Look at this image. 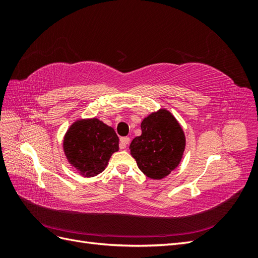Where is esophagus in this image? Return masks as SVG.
Here are the masks:
<instances>
[{"label": "esophagus", "instance_id": "esophagus-1", "mask_svg": "<svg viewBox=\"0 0 258 258\" xmlns=\"http://www.w3.org/2000/svg\"><path fill=\"white\" fill-rule=\"evenodd\" d=\"M130 142V139L128 137H123V138H120V143H119V147L121 148V150H124V148L127 147V145L129 144Z\"/></svg>", "mask_w": 258, "mask_h": 258}]
</instances>
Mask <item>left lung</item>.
Wrapping results in <instances>:
<instances>
[{
  "mask_svg": "<svg viewBox=\"0 0 258 258\" xmlns=\"http://www.w3.org/2000/svg\"><path fill=\"white\" fill-rule=\"evenodd\" d=\"M142 135L130 144V154L139 169L150 178L161 179L181 162L186 138L173 114L166 108L147 115L141 122Z\"/></svg>",
  "mask_w": 258,
  "mask_h": 258,
  "instance_id": "left-lung-1",
  "label": "left lung"
}]
</instances>
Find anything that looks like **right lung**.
<instances>
[{
	"label": "right lung",
	"instance_id": "obj_1",
	"mask_svg": "<svg viewBox=\"0 0 258 258\" xmlns=\"http://www.w3.org/2000/svg\"><path fill=\"white\" fill-rule=\"evenodd\" d=\"M115 130L97 117L75 120L63 137V152L76 172L85 177L100 174L119 150Z\"/></svg>",
	"mask_w": 258,
	"mask_h": 258
}]
</instances>
